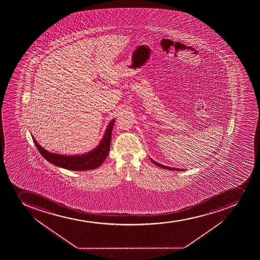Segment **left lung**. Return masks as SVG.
<instances>
[{
    "label": "left lung",
    "mask_w": 260,
    "mask_h": 260,
    "mask_svg": "<svg viewBox=\"0 0 260 260\" xmlns=\"http://www.w3.org/2000/svg\"><path fill=\"white\" fill-rule=\"evenodd\" d=\"M151 160H152V162H153L154 165H157L158 167L162 168V169H166V170H176V171H184V170H183V169H177V168L168 167V166H165V165H160L158 162H155L154 160H152V158H151Z\"/></svg>",
    "instance_id": "obj_1"
}]
</instances>
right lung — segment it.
<instances>
[{
	"label": "right lung",
	"instance_id": "obj_1",
	"mask_svg": "<svg viewBox=\"0 0 260 260\" xmlns=\"http://www.w3.org/2000/svg\"><path fill=\"white\" fill-rule=\"evenodd\" d=\"M115 119H113L108 123V128H106L105 134L98 147L91 150L90 152H86L81 155H62L48 152L41 147L36 142L35 137L32 136L34 143L37 147L39 152L47 159L48 162L57 167L63 168L66 170H74V171H83V170H90L100 167L103 162L108 157L109 149H110L111 136L113 131V124Z\"/></svg>",
	"mask_w": 260,
	"mask_h": 260
}]
</instances>
